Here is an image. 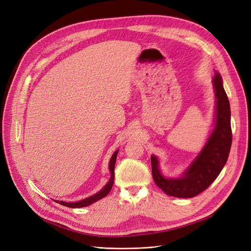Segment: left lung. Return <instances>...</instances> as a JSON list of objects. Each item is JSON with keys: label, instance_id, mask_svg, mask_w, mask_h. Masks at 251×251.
<instances>
[{"label": "left lung", "instance_id": "8db88e82", "mask_svg": "<svg viewBox=\"0 0 251 251\" xmlns=\"http://www.w3.org/2000/svg\"><path fill=\"white\" fill-rule=\"evenodd\" d=\"M213 84L217 99L215 128L185 172L178 178H165L159 170L158 159L154 155L151 157L153 179L168 196L189 199L200 195L214 182L228 160L232 144L230 103L217 72Z\"/></svg>", "mask_w": 251, "mask_h": 251}]
</instances>
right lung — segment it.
Here are the masks:
<instances>
[{"mask_svg": "<svg viewBox=\"0 0 251 251\" xmlns=\"http://www.w3.org/2000/svg\"><path fill=\"white\" fill-rule=\"evenodd\" d=\"M117 153H119V151H115L110 159V162H109V171H110V179L109 181L106 183V185L103 187L100 191H98L97 194H95L94 196H91L89 198L87 199H84L80 201H75V202H66V201H55L57 203H61L63 205H66V207L68 208H83V207H87V205L89 204H92L93 202L103 199L104 197H106L109 191L113 185V181H114V166H115V161H116V156H117Z\"/></svg>", "mask_w": 251, "mask_h": 251, "instance_id": "add662e5", "label": "right lung"}]
</instances>
